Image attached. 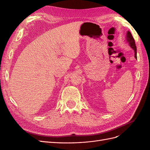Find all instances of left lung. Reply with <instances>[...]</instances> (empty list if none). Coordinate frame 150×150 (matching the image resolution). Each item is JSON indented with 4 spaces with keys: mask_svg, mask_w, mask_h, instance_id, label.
Wrapping results in <instances>:
<instances>
[{
    "mask_svg": "<svg viewBox=\"0 0 150 150\" xmlns=\"http://www.w3.org/2000/svg\"><path fill=\"white\" fill-rule=\"evenodd\" d=\"M127 42L130 44V46H131V48H133L135 51V57L137 59V46L135 45V40H134L133 36L132 35V33L129 32H127Z\"/></svg>",
    "mask_w": 150,
    "mask_h": 150,
    "instance_id": "1",
    "label": "left lung"
}]
</instances>
